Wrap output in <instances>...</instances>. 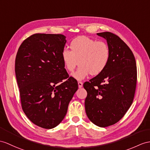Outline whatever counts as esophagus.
I'll return each instance as SVG.
<instances>
[{"label":"esophagus","mask_w":150,"mask_h":150,"mask_svg":"<svg viewBox=\"0 0 150 150\" xmlns=\"http://www.w3.org/2000/svg\"><path fill=\"white\" fill-rule=\"evenodd\" d=\"M78 87L79 88H81L83 86V83L81 81H78Z\"/></svg>","instance_id":"obj_1"}]
</instances>
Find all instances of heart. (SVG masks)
I'll list each match as a JSON object with an SVG mask.
<instances>
[{"instance_id": "1", "label": "heart", "mask_w": 150, "mask_h": 150, "mask_svg": "<svg viewBox=\"0 0 150 150\" xmlns=\"http://www.w3.org/2000/svg\"><path fill=\"white\" fill-rule=\"evenodd\" d=\"M71 51L64 49L61 59L65 69L72 72L78 64L79 68L71 74L76 80H83L90 74L97 76L104 71L110 60V50L106 43L97 41L86 36H79L70 44Z\"/></svg>"}]
</instances>
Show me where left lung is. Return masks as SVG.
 I'll list each match as a JSON object with an SVG mask.
<instances>
[{"instance_id":"left-lung-1","label":"left lung","mask_w":150,"mask_h":150,"mask_svg":"<svg viewBox=\"0 0 150 150\" xmlns=\"http://www.w3.org/2000/svg\"><path fill=\"white\" fill-rule=\"evenodd\" d=\"M106 40L111 57L104 71L84 83L86 92L85 111L95 125L105 127L117 123L132 104L137 83L134 54L118 36L97 33Z\"/></svg>"}]
</instances>
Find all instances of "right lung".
Returning a JSON list of instances; mask_svg holds the SVG:
<instances>
[{"label":"right lung","mask_w":150,"mask_h":150,"mask_svg":"<svg viewBox=\"0 0 150 150\" xmlns=\"http://www.w3.org/2000/svg\"><path fill=\"white\" fill-rule=\"evenodd\" d=\"M66 42L62 34H35L21 43L16 57L23 111L33 123L44 129H53L62 121L78 88L61 59Z\"/></svg>","instance_id":"add662e5"}]
</instances>
